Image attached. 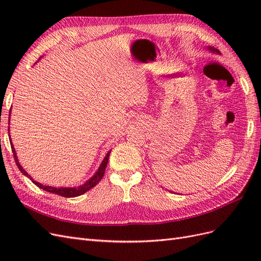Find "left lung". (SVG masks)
<instances>
[{"label": "left lung", "mask_w": 261, "mask_h": 261, "mask_svg": "<svg viewBox=\"0 0 261 261\" xmlns=\"http://www.w3.org/2000/svg\"><path fill=\"white\" fill-rule=\"evenodd\" d=\"M207 49H208L210 52H212V53L220 54V51H219V50H217V49H215V48H212V46H207Z\"/></svg>", "instance_id": "left-lung-1"}]
</instances>
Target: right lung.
Wrapping results in <instances>:
<instances>
[{
	"mask_svg": "<svg viewBox=\"0 0 261 261\" xmlns=\"http://www.w3.org/2000/svg\"><path fill=\"white\" fill-rule=\"evenodd\" d=\"M11 113V112H10ZM11 116V114H10ZM9 123H10V117H9ZM9 136L11 137L10 135V126H9ZM11 141V147H12V151H13V154H14V159H15V162H16L18 169L20 170V172L22 173L23 175L27 176L28 178L31 179V181L35 185H37L39 188L43 189V191L48 192V193H52V194H55V195H60V196H63V197H68V198H72V197H77V196H81L83 194H85L86 192L90 191V189L92 187L96 186L99 181L101 180V178L103 177V174H105V171H106V168H107V164H108V160H109V155H110V152H111V150L110 151H108V153L106 154L105 159L102 160L101 164L99 169L96 171V173L88 179L86 180L84 184L80 185V186H76V187H53V186H48V185H43L41 183H39V181L35 180L33 177H31L28 173L22 169V167L20 165L19 161H18V158H17V154H16V151H15V148L12 144V140Z\"/></svg>",
	"mask_w": 261,
	"mask_h": 261,
	"instance_id": "obj_1",
	"label": "right lung"
}]
</instances>
